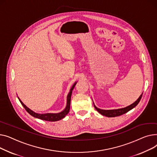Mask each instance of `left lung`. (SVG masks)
<instances>
[{
    "label": "left lung",
    "instance_id": "left-lung-1",
    "mask_svg": "<svg viewBox=\"0 0 157 157\" xmlns=\"http://www.w3.org/2000/svg\"><path fill=\"white\" fill-rule=\"evenodd\" d=\"M142 95L143 93L141 94V96L139 97L135 102L132 104H131V105L128 106L125 108H120V109H99L98 108H97L94 104V106L95 108V109L97 110V111L102 115L108 117H118L120 115H122L127 112H128V111H130L131 109H132V108H134L135 106H136L137 105V104L140 103V101L142 98Z\"/></svg>",
    "mask_w": 157,
    "mask_h": 157
}]
</instances>
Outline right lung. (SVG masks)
I'll list each match as a JSON object with an SVG mask.
<instances>
[{
  "label": "right lung",
  "mask_w": 157,
  "mask_h": 157,
  "mask_svg": "<svg viewBox=\"0 0 157 157\" xmlns=\"http://www.w3.org/2000/svg\"><path fill=\"white\" fill-rule=\"evenodd\" d=\"M77 84V82L75 83L73 85L71 88L70 90L69 93L67 96V106L64 108L63 111H62L60 113H36L34 112L32 110H31L30 108H28L23 102L20 100L19 97H17L18 99H19L20 103L23 105V106L25 108V109L26 110V112L29 113L30 115L32 116L37 118L41 120H43V121H50V122H55V121H59V120L63 118L64 117H65V116L70 111V101H71V93H72V90L74 89L75 85Z\"/></svg>",
  "instance_id": "1"
}]
</instances>
